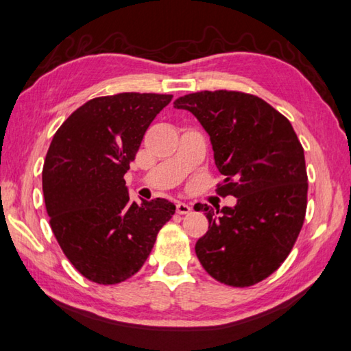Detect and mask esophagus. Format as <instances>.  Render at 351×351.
I'll use <instances>...</instances> for the list:
<instances>
[{"instance_id":"1","label":"esophagus","mask_w":351,"mask_h":351,"mask_svg":"<svg viewBox=\"0 0 351 351\" xmlns=\"http://www.w3.org/2000/svg\"><path fill=\"white\" fill-rule=\"evenodd\" d=\"M176 211L180 213V215H187V213L191 211V207H190L189 204H185V202H178L176 204Z\"/></svg>"}]
</instances>
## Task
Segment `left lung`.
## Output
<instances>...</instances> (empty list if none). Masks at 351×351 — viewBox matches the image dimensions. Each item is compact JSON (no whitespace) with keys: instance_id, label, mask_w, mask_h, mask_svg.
<instances>
[{"instance_id":"1","label":"left lung","mask_w":351,"mask_h":351,"mask_svg":"<svg viewBox=\"0 0 351 351\" xmlns=\"http://www.w3.org/2000/svg\"><path fill=\"white\" fill-rule=\"evenodd\" d=\"M210 135L215 162L225 176L219 195L234 207L204 210L208 231L197 240L199 262L223 285L245 287L277 271L304 222V150L291 121L257 95L201 91L175 100Z\"/></svg>"}]
</instances>
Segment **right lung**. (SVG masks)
Segmentation results:
<instances>
[{
  "label": "right lung",
  "mask_w": 351,
  "mask_h": 351,
  "mask_svg": "<svg viewBox=\"0 0 351 351\" xmlns=\"http://www.w3.org/2000/svg\"><path fill=\"white\" fill-rule=\"evenodd\" d=\"M170 94L120 93L86 101L54 134L43 169L51 230L82 276L115 285L141 269L176 207L129 201V162Z\"/></svg>",
  "instance_id": "add662e5"
}]
</instances>
